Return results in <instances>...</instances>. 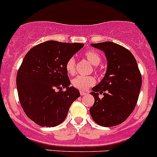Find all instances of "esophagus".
<instances>
[{
    "instance_id": "34e87169",
    "label": "esophagus",
    "mask_w": 157,
    "mask_h": 157,
    "mask_svg": "<svg viewBox=\"0 0 157 157\" xmlns=\"http://www.w3.org/2000/svg\"><path fill=\"white\" fill-rule=\"evenodd\" d=\"M80 94L82 95V96H83V95H85V94H87V93H86V92L83 91V90H81V91H80Z\"/></svg>"
}]
</instances>
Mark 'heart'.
<instances>
[{"mask_svg": "<svg viewBox=\"0 0 157 157\" xmlns=\"http://www.w3.org/2000/svg\"><path fill=\"white\" fill-rule=\"evenodd\" d=\"M85 56L88 62L93 66L99 65L101 61V55L94 51H88L85 53ZM75 59L70 57L66 63V70L69 75H74L75 72ZM95 84V78L93 76L79 75L72 79V85L74 88L80 90H86Z\"/></svg>", "mask_w": 157, "mask_h": 157, "instance_id": "obj_1", "label": "heart"}]
</instances>
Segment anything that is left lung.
Segmentation results:
<instances>
[{
  "instance_id": "1",
  "label": "left lung",
  "mask_w": 157,
  "mask_h": 157,
  "mask_svg": "<svg viewBox=\"0 0 157 157\" xmlns=\"http://www.w3.org/2000/svg\"><path fill=\"white\" fill-rule=\"evenodd\" d=\"M90 45L103 51L107 60L104 77L90 93L94 98L90 116L101 126L118 125L130 116L138 102L142 84L138 63L128 50L116 43L106 41ZM102 93L101 99L99 95Z\"/></svg>"
}]
</instances>
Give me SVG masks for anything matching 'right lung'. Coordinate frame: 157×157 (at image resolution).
Masks as SVG:
<instances>
[{"instance_id":"right-lung-1","label":"right lung","mask_w":157,"mask_h":157,"mask_svg":"<svg viewBox=\"0 0 157 157\" xmlns=\"http://www.w3.org/2000/svg\"><path fill=\"white\" fill-rule=\"evenodd\" d=\"M83 47L81 43L48 41L32 48L24 57L17 75L19 102L26 116L38 125L62 123L72 103L80 97L78 90L69 86L65 67Z\"/></svg>"}]
</instances>
